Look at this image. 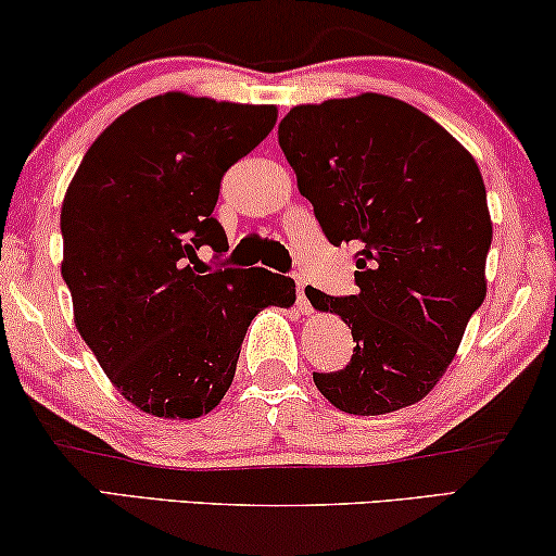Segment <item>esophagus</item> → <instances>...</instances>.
Returning <instances> with one entry per match:
<instances>
[{"label":"esophagus","mask_w":556,"mask_h":556,"mask_svg":"<svg viewBox=\"0 0 556 556\" xmlns=\"http://www.w3.org/2000/svg\"><path fill=\"white\" fill-rule=\"evenodd\" d=\"M296 307H300V312H304V315H309L312 312V304L307 296V281L302 277H296Z\"/></svg>","instance_id":"34e87169"}]
</instances>
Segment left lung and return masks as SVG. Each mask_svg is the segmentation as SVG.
<instances>
[{
  "label": "left lung",
  "instance_id": "obj_1",
  "mask_svg": "<svg viewBox=\"0 0 556 556\" xmlns=\"http://www.w3.org/2000/svg\"><path fill=\"white\" fill-rule=\"evenodd\" d=\"M279 146L330 244L359 247L357 294L307 289L353 327V357L312 372L334 408L382 416L431 393L486 296L491 216L473 155L403 100L296 105Z\"/></svg>",
  "mask_w": 556,
  "mask_h": 556
}]
</instances>
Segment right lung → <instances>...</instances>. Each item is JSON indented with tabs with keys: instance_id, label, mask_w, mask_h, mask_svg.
<instances>
[{
	"instance_id": "obj_1",
	"label": "right lung",
	"mask_w": 556,
	"mask_h": 556,
	"mask_svg": "<svg viewBox=\"0 0 556 556\" xmlns=\"http://www.w3.org/2000/svg\"><path fill=\"white\" fill-rule=\"evenodd\" d=\"M277 123L275 105L166 92L88 148L62 201V279L75 327L125 401L159 418L206 416L229 390L247 327L294 304V281L208 269L229 249L214 218L226 170Z\"/></svg>"
}]
</instances>
